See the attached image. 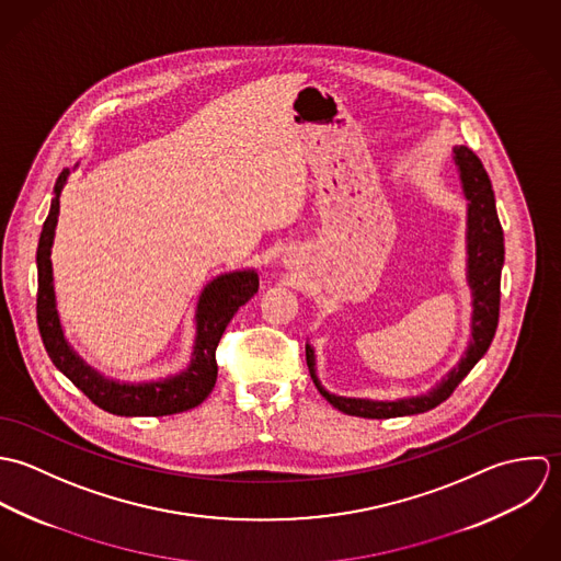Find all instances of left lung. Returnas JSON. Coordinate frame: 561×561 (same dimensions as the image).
Instances as JSON below:
<instances>
[{
    "label": "left lung",
    "instance_id": "obj_1",
    "mask_svg": "<svg viewBox=\"0 0 561 561\" xmlns=\"http://www.w3.org/2000/svg\"><path fill=\"white\" fill-rule=\"evenodd\" d=\"M455 164L459 167V178L463 184V195L468 199V284L472 288V340L459 359V364L447 377L427 394L401 399V401H368V399H344L330 394L314 373V351L306 344V359L310 375L319 392L348 416L362 419H394L423 414L447 401L461 379L472 370V366L485 355L499 325L501 306V268L505 260L503 227L496 215L492 182L481 164V160L468 147H455Z\"/></svg>",
    "mask_w": 561,
    "mask_h": 561
}]
</instances>
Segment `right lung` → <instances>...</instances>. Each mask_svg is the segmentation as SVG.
Returning <instances> with one entry per match:
<instances>
[{
    "instance_id": "1",
    "label": "right lung",
    "mask_w": 561,
    "mask_h": 561,
    "mask_svg": "<svg viewBox=\"0 0 561 561\" xmlns=\"http://www.w3.org/2000/svg\"><path fill=\"white\" fill-rule=\"evenodd\" d=\"M65 169L54 186L49 215L43 224L36 249L38 293H36V323L45 351L60 373H65L98 408L116 416H171L197 408L217 383V346L227 323L240 306H244L260 288L255 271H238L210 282L197 306V337L193 346L191 366L169 379L151 383H116L104 379L98 370L84 364L80 355L67 344L60 319L56 312L54 277H51V244L60 210V191L67 182Z\"/></svg>"
}]
</instances>
